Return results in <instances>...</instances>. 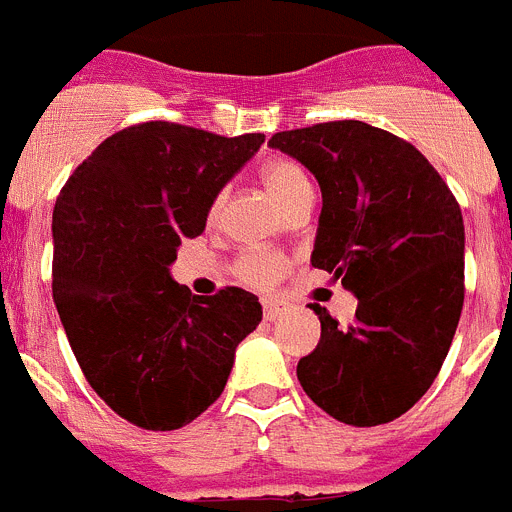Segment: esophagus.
Here are the masks:
<instances>
[{
  "instance_id": "1",
  "label": "esophagus",
  "mask_w": 512,
  "mask_h": 512,
  "mask_svg": "<svg viewBox=\"0 0 512 512\" xmlns=\"http://www.w3.org/2000/svg\"><path fill=\"white\" fill-rule=\"evenodd\" d=\"M283 311H286V306L278 304V301L273 299L262 301V317L268 319V322H275L278 317H283Z\"/></svg>"
}]
</instances>
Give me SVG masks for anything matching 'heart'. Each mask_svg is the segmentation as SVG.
Instances as JSON below:
<instances>
[{
	"instance_id": "obj_1",
	"label": "heart",
	"mask_w": 512,
	"mask_h": 512,
	"mask_svg": "<svg viewBox=\"0 0 512 512\" xmlns=\"http://www.w3.org/2000/svg\"><path fill=\"white\" fill-rule=\"evenodd\" d=\"M265 188L270 190L275 201L281 203L283 208H291L293 203H299L301 198L311 195V182L306 172L301 170L299 164L291 159H270L260 172ZM221 208V195H216L211 203V216H216ZM291 262L283 252L275 250H247L234 260L231 270L237 275V281L244 286L252 288H273L275 283L286 278Z\"/></svg>"
}]
</instances>
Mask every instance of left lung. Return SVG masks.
<instances>
[{"label":"left lung","instance_id":"left-lung-1","mask_svg":"<svg viewBox=\"0 0 512 512\" xmlns=\"http://www.w3.org/2000/svg\"><path fill=\"white\" fill-rule=\"evenodd\" d=\"M322 188L311 265L358 296L355 322H322L296 368L311 402L355 428L397 420L430 389L464 306V219L410 141L363 121H330L268 141Z\"/></svg>","mask_w":512,"mask_h":512}]
</instances>
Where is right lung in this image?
I'll return each mask as SVG.
<instances>
[{
	"label": "right lung",
	"mask_w": 512,
	"mask_h": 512,
	"mask_svg": "<svg viewBox=\"0 0 512 512\" xmlns=\"http://www.w3.org/2000/svg\"><path fill=\"white\" fill-rule=\"evenodd\" d=\"M262 141L136 123L102 141L61 188L53 301L84 379L136 428L177 430L206 412L237 345L260 324L255 293L226 286L190 296L170 265Z\"/></svg>",
	"instance_id": "right-lung-1"
}]
</instances>
